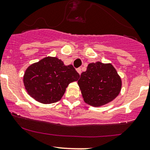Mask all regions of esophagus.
Instances as JSON below:
<instances>
[{
  "label": "esophagus",
  "mask_w": 150,
  "mask_h": 150,
  "mask_svg": "<svg viewBox=\"0 0 150 150\" xmlns=\"http://www.w3.org/2000/svg\"><path fill=\"white\" fill-rule=\"evenodd\" d=\"M76 71H77V72H78L79 74H81V68H78L76 69Z\"/></svg>",
  "instance_id": "esophagus-1"
}]
</instances>
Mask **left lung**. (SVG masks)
Here are the masks:
<instances>
[{
  "instance_id": "8db88e82",
  "label": "left lung",
  "mask_w": 150,
  "mask_h": 150,
  "mask_svg": "<svg viewBox=\"0 0 150 150\" xmlns=\"http://www.w3.org/2000/svg\"><path fill=\"white\" fill-rule=\"evenodd\" d=\"M78 84L85 103L94 107L111 102L120 94L122 79L112 64L91 63Z\"/></svg>"
}]
</instances>
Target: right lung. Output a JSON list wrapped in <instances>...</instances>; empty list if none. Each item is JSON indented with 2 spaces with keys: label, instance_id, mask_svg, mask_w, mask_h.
<instances>
[{
  "label": "right lung",
  "instance_id": "add662e5",
  "mask_svg": "<svg viewBox=\"0 0 150 150\" xmlns=\"http://www.w3.org/2000/svg\"><path fill=\"white\" fill-rule=\"evenodd\" d=\"M79 76L72 65L66 66L61 59L47 56L26 69L23 83L30 96L47 104L60 100L69 83Z\"/></svg>",
  "mask_w": 150,
  "mask_h": 150
}]
</instances>
